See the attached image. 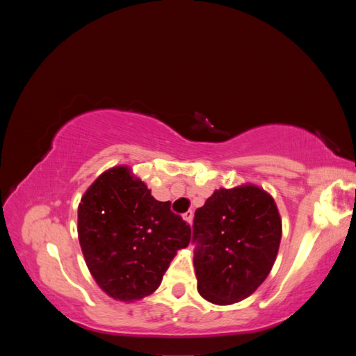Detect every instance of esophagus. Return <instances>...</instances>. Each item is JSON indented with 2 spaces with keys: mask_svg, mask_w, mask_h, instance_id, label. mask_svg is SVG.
<instances>
[{
  "mask_svg": "<svg viewBox=\"0 0 356 356\" xmlns=\"http://www.w3.org/2000/svg\"><path fill=\"white\" fill-rule=\"evenodd\" d=\"M182 217H184V220H186L188 224H191V221H193V212H191V211H187L184 215H182Z\"/></svg>",
  "mask_w": 356,
  "mask_h": 356,
  "instance_id": "34e87169",
  "label": "esophagus"
}]
</instances>
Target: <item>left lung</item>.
Segmentation results:
<instances>
[{"label": "left lung", "mask_w": 356, "mask_h": 356, "mask_svg": "<svg viewBox=\"0 0 356 356\" xmlns=\"http://www.w3.org/2000/svg\"><path fill=\"white\" fill-rule=\"evenodd\" d=\"M282 236L276 203L255 186L221 188L193 221L197 289L215 305L251 296L270 273Z\"/></svg>", "instance_id": "8db88e82"}]
</instances>
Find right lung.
<instances>
[{
    "label": "right lung",
    "instance_id": "1",
    "mask_svg": "<svg viewBox=\"0 0 356 356\" xmlns=\"http://www.w3.org/2000/svg\"><path fill=\"white\" fill-rule=\"evenodd\" d=\"M190 238V224L170 211V202L156 200L126 166L104 172L79 207L86 264L96 284L115 300L152 294Z\"/></svg>",
    "mask_w": 356,
    "mask_h": 356
}]
</instances>
